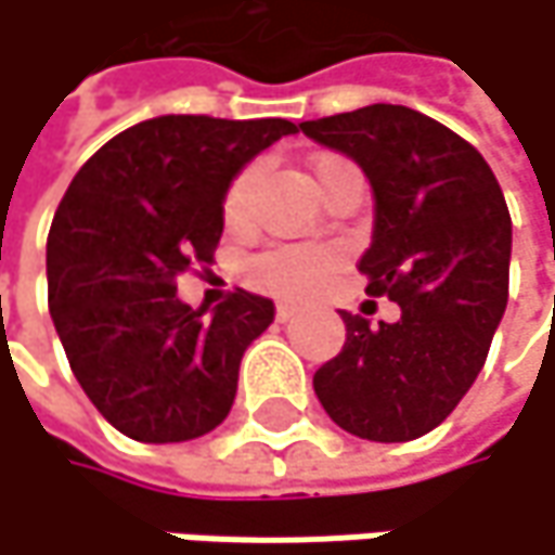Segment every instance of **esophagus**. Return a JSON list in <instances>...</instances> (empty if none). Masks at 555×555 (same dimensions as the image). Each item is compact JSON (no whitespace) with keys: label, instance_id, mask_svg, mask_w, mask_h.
<instances>
[{"label":"esophagus","instance_id":"34e87169","mask_svg":"<svg viewBox=\"0 0 555 555\" xmlns=\"http://www.w3.org/2000/svg\"><path fill=\"white\" fill-rule=\"evenodd\" d=\"M275 315H280V322H289V319H296V315H299V306H293V302H280V306H275Z\"/></svg>","mask_w":555,"mask_h":555}]
</instances>
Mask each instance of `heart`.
Returning a JSON list of instances; mask_svg holds the SVG:
<instances>
[{"label": "heart", "instance_id": "heart-1", "mask_svg": "<svg viewBox=\"0 0 555 555\" xmlns=\"http://www.w3.org/2000/svg\"><path fill=\"white\" fill-rule=\"evenodd\" d=\"M341 168H354V165L338 158V155H319L312 162V178H315L319 191ZM256 178H259L256 168H243L230 181V188L223 194V220H227V227H233V230L246 227L253 191H256ZM338 262H341V253L332 243L275 246V249L259 253L249 262V283L266 289V293H275V296H309L338 269Z\"/></svg>", "mask_w": 555, "mask_h": 555}]
</instances>
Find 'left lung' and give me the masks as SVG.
Wrapping results in <instances>:
<instances>
[{
    "label": "left lung",
    "instance_id": "left-lung-1",
    "mask_svg": "<svg viewBox=\"0 0 555 555\" xmlns=\"http://www.w3.org/2000/svg\"><path fill=\"white\" fill-rule=\"evenodd\" d=\"M299 129L367 175L374 236L358 269L371 296L400 306L380 325L341 312L348 338L315 371V397L351 436L420 439L468 393L504 319L507 201L472 142L410 106L374 103Z\"/></svg>",
    "mask_w": 555,
    "mask_h": 555
}]
</instances>
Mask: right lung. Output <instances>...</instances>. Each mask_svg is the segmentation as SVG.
I'll list each match as a JSON object with an SVG mask.
<instances>
[{
	"label": "right lung",
	"mask_w": 555,
	"mask_h": 555,
	"mask_svg": "<svg viewBox=\"0 0 555 555\" xmlns=\"http://www.w3.org/2000/svg\"><path fill=\"white\" fill-rule=\"evenodd\" d=\"M293 132L289 119L155 116L74 175L48 233V309L77 384L122 436L188 442L227 420L243 351L275 309L246 289L191 309L175 280L210 262L240 168Z\"/></svg>",
	"instance_id": "obj_1"
}]
</instances>
